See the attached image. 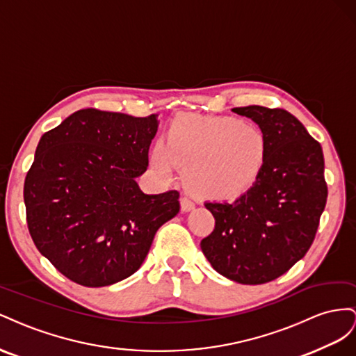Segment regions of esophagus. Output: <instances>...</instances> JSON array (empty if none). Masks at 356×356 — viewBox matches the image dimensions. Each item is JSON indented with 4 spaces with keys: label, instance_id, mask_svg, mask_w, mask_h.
I'll return each instance as SVG.
<instances>
[{
    "label": "esophagus",
    "instance_id": "obj_1",
    "mask_svg": "<svg viewBox=\"0 0 356 356\" xmlns=\"http://www.w3.org/2000/svg\"><path fill=\"white\" fill-rule=\"evenodd\" d=\"M180 206H181V210H184V211H191V210L195 209V201L192 200V197L185 194L184 197L180 198Z\"/></svg>",
    "mask_w": 356,
    "mask_h": 356
}]
</instances>
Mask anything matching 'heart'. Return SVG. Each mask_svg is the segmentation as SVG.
I'll return each mask as SVG.
<instances>
[{
  "instance_id": "heart-1",
  "label": "heart",
  "mask_w": 356,
  "mask_h": 356,
  "mask_svg": "<svg viewBox=\"0 0 356 356\" xmlns=\"http://www.w3.org/2000/svg\"><path fill=\"white\" fill-rule=\"evenodd\" d=\"M267 137L252 124L234 118L180 116L165 143L150 152V165L171 179L176 165L185 168L186 185L207 200L228 201L255 185L266 167Z\"/></svg>"
}]
</instances>
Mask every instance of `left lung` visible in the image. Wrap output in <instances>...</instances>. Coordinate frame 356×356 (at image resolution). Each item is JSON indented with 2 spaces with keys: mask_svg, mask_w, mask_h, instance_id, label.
I'll return each instance as SVG.
<instances>
[{
  "mask_svg": "<svg viewBox=\"0 0 356 356\" xmlns=\"http://www.w3.org/2000/svg\"><path fill=\"white\" fill-rule=\"evenodd\" d=\"M232 111L266 134V167L236 201L206 202L215 229L201 240V250L222 276L261 285L285 274L312 246L328 195L323 154L286 110L248 106Z\"/></svg>",
  "mask_w": 356,
  "mask_h": 356,
  "instance_id": "8db88e82",
  "label": "left lung"
}]
</instances>
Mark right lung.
<instances>
[{
  "instance_id": "add662e5",
  "label": "right lung",
  "mask_w": 356,
  "mask_h": 356,
  "mask_svg": "<svg viewBox=\"0 0 356 356\" xmlns=\"http://www.w3.org/2000/svg\"><path fill=\"white\" fill-rule=\"evenodd\" d=\"M158 118L83 108L42 136L24 200L34 245L65 277L88 288L134 274L159 227L175 218L179 192L147 195Z\"/></svg>"
}]
</instances>
